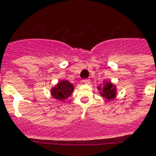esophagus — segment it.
I'll list each match as a JSON object with an SVG mask.
<instances>
[{"label":"esophagus","mask_w":156,"mask_h":156,"mask_svg":"<svg viewBox=\"0 0 156 156\" xmlns=\"http://www.w3.org/2000/svg\"><path fill=\"white\" fill-rule=\"evenodd\" d=\"M82 82H83V83H85V84H90V79H84Z\"/></svg>","instance_id":"esophagus-1"}]
</instances>
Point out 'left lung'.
I'll return each mask as SVG.
<instances>
[{"instance_id": "8db88e82", "label": "left lung", "mask_w": 156, "mask_h": 156, "mask_svg": "<svg viewBox=\"0 0 156 156\" xmlns=\"http://www.w3.org/2000/svg\"><path fill=\"white\" fill-rule=\"evenodd\" d=\"M99 90V94L107 100H112L116 97L117 89L116 86L110 81H104L103 85H100L97 87Z\"/></svg>"}]
</instances>
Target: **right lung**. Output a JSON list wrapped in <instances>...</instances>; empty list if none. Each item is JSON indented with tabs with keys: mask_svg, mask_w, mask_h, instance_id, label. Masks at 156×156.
Segmentation results:
<instances>
[{
	"mask_svg": "<svg viewBox=\"0 0 156 156\" xmlns=\"http://www.w3.org/2000/svg\"><path fill=\"white\" fill-rule=\"evenodd\" d=\"M74 90V85L69 81L62 80L58 82L56 86H54L50 90V94L53 98L59 101H65L71 95Z\"/></svg>",
	"mask_w": 156,
	"mask_h": 156,
	"instance_id": "1",
	"label": "right lung"
}]
</instances>
